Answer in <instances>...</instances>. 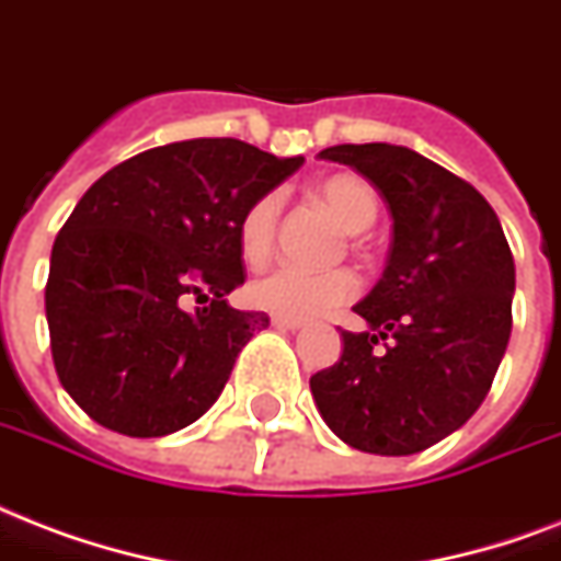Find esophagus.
Segmentation results:
<instances>
[{
    "instance_id": "1",
    "label": "esophagus",
    "mask_w": 561,
    "mask_h": 561,
    "mask_svg": "<svg viewBox=\"0 0 561 561\" xmlns=\"http://www.w3.org/2000/svg\"><path fill=\"white\" fill-rule=\"evenodd\" d=\"M272 324H275L277 330H301V328H304L301 321H293V319H280V316H275V319H272Z\"/></svg>"
}]
</instances>
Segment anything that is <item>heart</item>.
<instances>
[{"label": "heart", "instance_id": "heart-1", "mask_svg": "<svg viewBox=\"0 0 561 561\" xmlns=\"http://www.w3.org/2000/svg\"><path fill=\"white\" fill-rule=\"evenodd\" d=\"M319 195L348 233H363L375 225L377 195L363 178H328L319 186ZM280 210H284L280 193H266L260 195L257 202H251L249 210L242 213L240 251L249 263H263L275 251ZM357 293L359 280L348 268L301 272L293 266H275L251 277L245 286V295L254 307L293 321L328 316V312L340 310L342 304H348Z\"/></svg>", "mask_w": 561, "mask_h": 561}]
</instances>
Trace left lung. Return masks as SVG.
Returning a JSON list of instances; mask_svg holds the SVG:
<instances>
[{"label":"left lung","instance_id":"1","mask_svg":"<svg viewBox=\"0 0 561 561\" xmlns=\"http://www.w3.org/2000/svg\"><path fill=\"white\" fill-rule=\"evenodd\" d=\"M319 158L380 190L392 245L354 307L371 330H342L340 363L310 377L312 398L345 445L410 457L462 427L492 389L512 333L510 242L492 204L419 151L345 142Z\"/></svg>","mask_w":561,"mask_h":561}]
</instances>
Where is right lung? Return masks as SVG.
<instances>
[{
  "label": "right lung",
  "instance_id": "1",
  "mask_svg": "<svg viewBox=\"0 0 561 561\" xmlns=\"http://www.w3.org/2000/svg\"><path fill=\"white\" fill-rule=\"evenodd\" d=\"M301 160L231 137L169 142L81 195L51 245L46 321L60 386L90 419L154 438L210 410L268 328L225 298L245 280L242 213Z\"/></svg>",
  "mask_w": 561,
  "mask_h": 561
}]
</instances>
